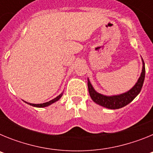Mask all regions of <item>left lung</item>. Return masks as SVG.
<instances>
[{"label": "left lung", "instance_id": "1", "mask_svg": "<svg viewBox=\"0 0 153 153\" xmlns=\"http://www.w3.org/2000/svg\"><path fill=\"white\" fill-rule=\"evenodd\" d=\"M145 63L143 60V70H142L141 75L138 79L137 83L129 91L116 96H104L102 94L97 93L93 89V86L91 85L88 79L87 84H88V90L90 97L93 100V102H95L96 103L99 104V105H100L105 108L117 109L123 107V106L128 105L129 102H132L136 98V96L140 93L142 87H143V82L145 79Z\"/></svg>", "mask_w": 153, "mask_h": 153}]
</instances>
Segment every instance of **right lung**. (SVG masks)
<instances>
[{
	"instance_id": "1",
	"label": "right lung",
	"mask_w": 153,
	"mask_h": 153,
	"mask_svg": "<svg viewBox=\"0 0 153 153\" xmlns=\"http://www.w3.org/2000/svg\"><path fill=\"white\" fill-rule=\"evenodd\" d=\"M63 96V93H60V95L58 96V97H56V98L53 99L52 100L49 101V102H44V103H40V104H33V103H29V102H27V104H29V105H31V106H35V107H46V106H50V105H51L52 103H53V102H56L57 100H59L60 99V97Z\"/></svg>"
}]
</instances>
